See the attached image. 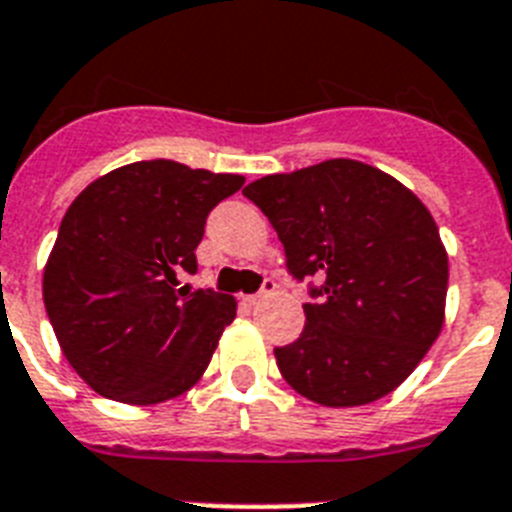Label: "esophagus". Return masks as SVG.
<instances>
[{"label": "esophagus", "instance_id": "1", "mask_svg": "<svg viewBox=\"0 0 512 512\" xmlns=\"http://www.w3.org/2000/svg\"><path fill=\"white\" fill-rule=\"evenodd\" d=\"M273 289H276V286H273V281H265V289L260 291V294H252V296H247V299H244V302H247V304H252V307H255V304L265 302V299H268V296L273 294Z\"/></svg>", "mask_w": 512, "mask_h": 512}]
</instances>
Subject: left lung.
Wrapping results in <instances>:
<instances>
[{
	"instance_id": "left-lung-1",
	"label": "left lung",
	"mask_w": 512,
	"mask_h": 512,
	"mask_svg": "<svg viewBox=\"0 0 512 512\" xmlns=\"http://www.w3.org/2000/svg\"><path fill=\"white\" fill-rule=\"evenodd\" d=\"M273 223L296 281L315 276L304 330L276 349L283 380L346 409L393 393L445 322L448 252L424 203L351 158L270 174L244 187Z\"/></svg>"
}]
</instances>
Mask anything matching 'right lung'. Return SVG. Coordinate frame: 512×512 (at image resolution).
Returning <instances> with one entry per match:
<instances>
[{"mask_svg":"<svg viewBox=\"0 0 512 512\" xmlns=\"http://www.w3.org/2000/svg\"><path fill=\"white\" fill-rule=\"evenodd\" d=\"M242 184L156 158L103 174L67 208L44 304L67 362L98 395L150 406L203 377L236 302L179 286L176 273H195L205 218Z\"/></svg>","mask_w":512,"mask_h":512,"instance_id":"obj_1","label":"right lung"}]
</instances>
